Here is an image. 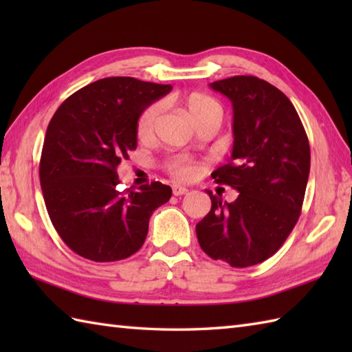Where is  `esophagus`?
<instances>
[{
	"mask_svg": "<svg viewBox=\"0 0 352 352\" xmlns=\"http://www.w3.org/2000/svg\"><path fill=\"white\" fill-rule=\"evenodd\" d=\"M189 192L188 188H184V186H180V184H174L172 186V193H174L175 197H182V195H186V193Z\"/></svg>",
	"mask_w": 352,
	"mask_h": 352,
	"instance_id": "1",
	"label": "esophagus"
}]
</instances>
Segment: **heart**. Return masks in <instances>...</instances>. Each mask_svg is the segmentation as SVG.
Returning a JSON list of instances; mask_svg holds the SVG:
<instances>
[{
  "label": "heart",
  "instance_id": "heart-1",
  "mask_svg": "<svg viewBox=\"0 0 352 352\" xmlns=\"http://www.w3.org/2000/svg\"><path fill=\"white\" fill-rule=\"evenodd\" d=\"M186 110H188L189 116L195 121L197 125L207 122V121H222L223 116V109L221 104L213 100L212 96H207L203 94H192L184 101ZM163 106L160 102H154L151 106H148L138 118L136 124V133L140 140H146L153 138L155 131V126L159 124V119L162 116ZM168 169L174 177L182 178V180H190V178L195 177L197 174V164L188 157L177 155L172 157L168 162Z\"/></svg>",
  "mask_w": 352,
  "mask_h": 352
}]
</instances>
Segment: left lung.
<instances>
[{"instance_id": "obj_1", "label": "left lung", "mask_w": 352, "mask_h": 352, "mask_svg": "<svg viewBox=\"0 0 352 352\" xmlns=\"http://www.w3.org/2000/svg\"><path fill=\"white\" fill-rule=\"evenodd\" d=\"M233 104V153L216 169V183L239 192L197 223L203 251L233 267L261 263L280 250L301 214L310 172V145L294 104L280 89L252 76L210 83Z\"/></svg>"}]
</instances>
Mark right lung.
Masks as SVG:
<instances>
[{
    "label": "right lung",
    "mask_w": 352,
    "mask_h": 352,
    "mask_svg": "<svg viewBox=\"0 0 352 352\" xmlns=\"http://www.w3.org/2000/svg\"><path fill=\"white\" fill-rule=\"evenodd\" d=\"M170 91V85L133 77L102 78L72 94L51 118L41 188L52 226L78 256H133L145 242L153 212L169 201L172 189L160 182L119 192L116 169L138 146L139 115Z\"/></svg>",
    "instance_id": "right-lung-1"
}]
</instances>
